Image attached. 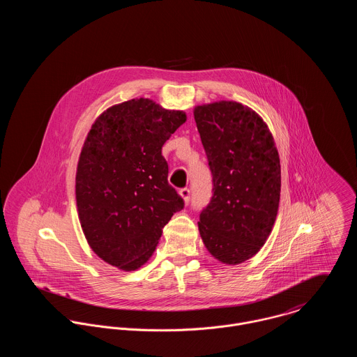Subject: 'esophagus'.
Returning a JSON list of instances; mask_svg holds the SVG:
<instances>
[{
	"instance_id": "obj_1",
	"label": "esophagus",
	"mask_w": 357,
	"mask_h": 357,
	"mask_svg": "<svg viewBox=\"0 0 357 357\" xmlns=\"http://www.w3.org/2000/svg\"><path fill=\"white\" fill-rule=\"evenodd\" d=\"M178 194H180V197L184 199V202H185V204H188V202H190V198H191V191H190L188 188H181V190L178 191Z\"/></svg>"
}]
</instances>
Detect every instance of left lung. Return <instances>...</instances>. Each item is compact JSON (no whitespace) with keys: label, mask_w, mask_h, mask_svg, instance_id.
Here are the masks:
<instances>
[{"label":"left lung","mask_w":357,"mask_h":357,"mask_svg":"<svg viewBox=\"0 0 357 357\" xmlns=\"http://www.w3.org/2000/svg\"><path fill=\"white\" fill-rule=\"evenodd\" d=\"M194 116L213 176L199 234L214 258L238 265L259 252L275 224L279 153L262 118L241 102L198 105Z\"/></svg>","instance_id":"left-lung-1"}]
</instances>
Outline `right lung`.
Here are the masks:
<instances>
[{"instance_id": "add662e5", "label": "right lung", "mask_w": 357, "mask_h": 357, "mask_svg": "<svg viewBox=\"0 0 357 357\" xmlns=\"http://www.w3.org/2000/svg\"><path fill=\"white\" fill-rule=\"evenodd\" d=\"M185 121L184 111L140 98L109 107L92 125L77 166L75 198L91 249L109 265H144L162 228L184 207L167 183L162 147Z\"/></svg>"}]
</instances>
